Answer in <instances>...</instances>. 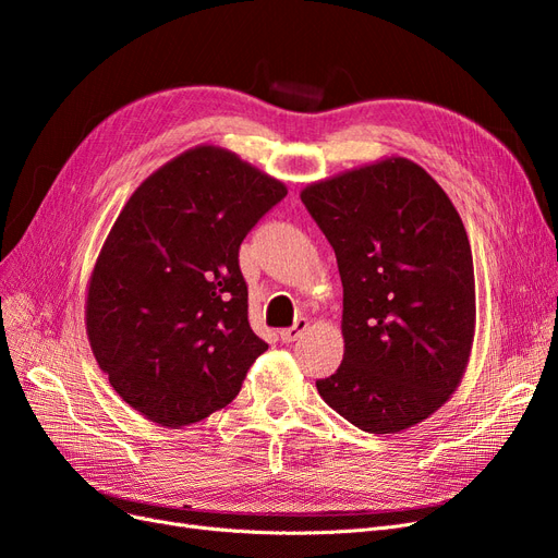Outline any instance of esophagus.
<instances>
[{"instance_id": "34e87169", "label": "esophagus", "mask_w": 558, "mask_h": 558, "mask_svg": "<svg viewBox=\"0 0 558 558\" xmlns=\"http://www.w3.org/2000/svg\"><path fill=\"white\" fill-rule=\"evenodd\" d=\"M307 328H310V320H307V318H298L291 328H283V330H281V340H283V342H295L298 337H300L302 332H305Z\"/></svg>"}]
</instances>
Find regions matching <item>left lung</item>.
<instances>
[{"instance_id": "left-lung-1", "label": "left lung", "mask_w": 558, "mask_h": 558, "mask_svg": "<svg viewBox=\"0 0 558 558\" xmlns=\"http://www.w3.org/2000/svg\"><path fill=\"white\" fill-rule=\"evenodd\" d=\"M344 286V359L316 388L365 433L428 418L459 386L475 332V272L459 211L408 158L302 191Z\"/></svg>"}]
</instances>
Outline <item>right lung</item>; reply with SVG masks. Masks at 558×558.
Masks as SVG:
<instances>
[{
	"mask_svg": "<svg viewBox=\"0 0 558 558\" xmlns=\"http://www.w3.org/2000/svg\"><path fill=\"white\" fill-rule=\"evenodd\" d=\"M286 193L214 146L185 150L132 193L86 307L95 359L130 408L177 428L240 393L267 349L248 326L240 246Z\"/></svg>",
	"mask_w": 558,
	"mask_h": 558,
	"instance_id": "1",
	"label": "right lung"
}]
</instances>
